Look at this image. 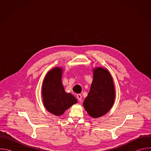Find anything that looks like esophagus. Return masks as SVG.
<instances>
[{"label": "esophagus", "instance_id": "34e87169", "mask_svg": "<svg viewBox=\"0 0 151 151\" xmlns=\"http://www.w3.org/2000/svg\"><path fill=\"white\" fill-rule=\"evenodd\" d=\"M76 97H77V99L79 101H81L82 100V96H81V94H78L76 95Z\"/></svg>", "mask_w": 151, "mask_h": 151}]
</instances>
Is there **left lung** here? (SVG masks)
Wrapping results in <instances>:
<instances>
[{"label":"left lung","instance_id":"8db88e82","mask_svg":"<svg viewBox=\"0 0 151 151\" xmlns=\"http://www.w3.org/2000/svg\"><path fill=\"white\" fill-rule=\"evenodd\" d=\"M115 97L114 82L109 72L101 68L95 69L90 91L83 103L87 113L95 118L103 116L111 109Z\"/></svg>","mask_w":151,"mask_h":151}]
</instances>
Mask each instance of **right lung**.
Returning a JSON list of instances; mask_svg holds the SVG:
<instances>
[{"instance_id":"add662e5","label":"right lung","mask_w":151,"mask_h":151,"mask_svg":"<svg viewBox=\"0 0 151 151\" xmlns=\"http://www.w3.org/2000/svg\"><path fill=\"white\" fill-rule=\"evenodd\" d=\"M62 69L55 68L46 75L42 85V97L46 109L50 113L60 116L73 104L76 99L64 91L61 83Z\"/></svg>"}]
</instances>
